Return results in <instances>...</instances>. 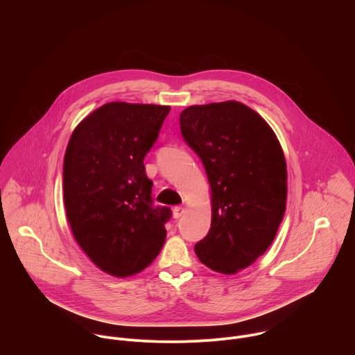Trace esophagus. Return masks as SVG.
<instances>
[{
	"label": "esophagus",
	"mask_w": 355,
	"mask_h": 355,
	"mask_svg": "<svg viewBox=\"0 0 355 355\" xmlns=\"http://www.w3.org/2000/svg\"><path fill=\"white\" fill-rule=\"evenodd\" d=\"M185 208L184 207H174V209H173V215H174V218L175 219H180L184 214H185Z\"/></svg>",
	"instance_id": "1"
}]
</instances>
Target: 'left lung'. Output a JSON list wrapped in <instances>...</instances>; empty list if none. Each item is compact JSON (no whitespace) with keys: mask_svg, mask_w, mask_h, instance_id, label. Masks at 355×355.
<instances>
[{"mask_svg":"<svg viewBox=\"0 0 355 355\" xmlns=\"http://www.w3.org/2000/svg\"><path fill=\"white\" fill-rule=\"evenodd\" d=\"M185 143L204 163L212 189V223L195 244L199 261L234 274L271 245L286 207V163L268 123L227 101L180 115Z\"/></svg>","mask_w":355,"mask_h":355,"instance_id":"1","label":"left lung"}]
</instances>
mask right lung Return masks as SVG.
<instances>
[{"label": "right lung", "mask_w": 355, "mask_h": 355, "mask_svg": "<svg viewBox=\"0 0 355 355\" xmlns=\"http://www.w3.org/2000/svg\"><path fill=\"white\" fill-rule=\"evenodd\" d=\"M170 107L111 103L73 132L63 163L67 220L101 270L129 277L151 264L166 241L168 207L155 205L143 160Z\"/></svg>", "instance_id": "right-lung-1"}]
</instances>
